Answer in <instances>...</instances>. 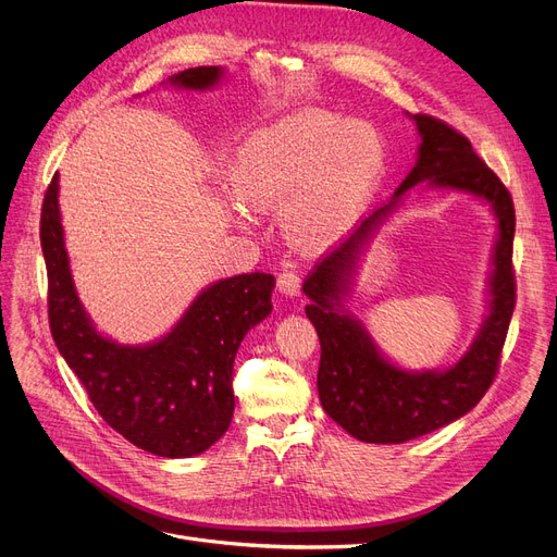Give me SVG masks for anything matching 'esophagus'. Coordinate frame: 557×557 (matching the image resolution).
Segmentation results:
<instances>
[{
  "label": "esophagus",
  "instance_id": "1",
  "mask_svg": "<svg viewBox=\"0 0 557 557\" xmlns=\"http://www.w3.org/2000/svg\"><path fill=\"white\" fill-rule=\"evenodd\" d=\"M300 282H302V277H300V271H298L296 263H286L282 273L277 275V286H280L282 294H286V296H298L300 294Z\"/></svg>",
  "mask_w": 557,
  "mask_h": 557
}]
</instances>
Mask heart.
Wrapping results in <instances>:
<instances>
[{"label":"heart","instance_id":"1","mask_svg":"<svg viewBox=\"0 0 557 557\" xmlns=\"http://www.w3.org/2000/svg\"><path fill=\"white\" fill-rule=\"evenodd\" d=\"M384 166L386 141L370 122L302 110L244 144L232 189L250 210L284 212L290 242L320 248L357 219Z\"/></svg>","mask_w":557,"mask_h":557}]
</instances>
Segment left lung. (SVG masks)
Masks as SVG:
<instances>
[{
    "instance_id": "8db88e82",
    "label": "left lung",
    "mask_w": 557,
    "mask_h": 557,
    "mask_svg": "<svg viewBox=\"0 0 557 557\" xmlns=\"http://www.w3.org/2000/svg\"><path fill=\"white\" fill-rule=\"evenodd\" d=\"M422 144L413 171L397 187L393 200L368 216L361 227L315 261L302 290L311 298L307 315L320 338L318 395L325 413L357 441L397 445L441 429L470 413L499 372L517 282L512 269L515 205L508 187L472 149L462 133L431 114H413ZM420 182L474 193L492 205L500 219L491 281V315L478 341L456 367L443 373H406L375 352L358 321L339 311L354 272L356 255L374 224Z\"/></svg>"
}]
</instances>
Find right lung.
Returning <instances> with one entry per match:
<instances>
[{"label": "right lung", "instance_id": "1", "mask_svg": "<svg viewBox=\"0 0 557 557\" xmlns=\"http://www.w3.org/2000/svg\"><path fill=\"white\" fill-rule=\"evenodd\" d=\"M221 74L219 67H191L171 83L208 90ZM40 246L51 336L106 424L164 458L210 449L232 422L234 357L248 330L271 313L275 277L221 280L202 290L164 338L128 347L101 336L78 302L58 210V173L42 200Z\"/></svg>", "mask_w": 557, "mask_h": 557}]
</instances>
